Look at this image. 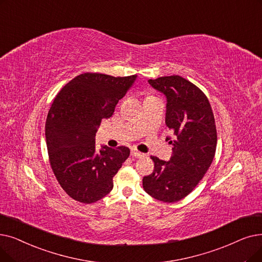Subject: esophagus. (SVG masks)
<instances>
[{
    "label": "esophagus",
    "instance_id": "obj_1",
    "mask_svg": "<svg viewBox=\"0 0 262 262\" xmlns=\"http://www.w3.org/2000/svg\"><path fill=\"white\" fill-rule=\"evenodd\" d=\"M130 154H132V156H133V157H141V156H143V153L138 152L137 150H132Z\"/></svg>",
    "mask_w": 262,
    "mask_h": 262
}]
</instances>
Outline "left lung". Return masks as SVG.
I'll return each mask as SVG.
<instances>
[{"instance_id":"obj_1","label":"left lung","mask_w":262,"mask_h":262,"mask_svg":"<svg viewBox=\"0 0 262 262\" xmlns=\"http://www.w3.org/2000/svg\"><path fill=\"white\" fill-rule=\"evenodd\" d=\"M149 83L167 97L166 125L176 140L169 141L173 145L169 162L151 156L154 170L142 185L159 201L177 202L197 186L213 162L217 144L214 115L206 94L183 77H159Z\"/></svg>"}]
</instances>
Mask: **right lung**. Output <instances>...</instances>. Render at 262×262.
<instances>
[{
  "mask_svg": "<svg viewBox=\"0 0 262 262\" xmlns=\"http://www.w3.org/2000/svg\"><path fill=\"white\" fill-rule=\"evenodd\" d=\"M137 76L113 77L84 73L75 77L55 96L46 121L49 162L66 194L93 203L113 188V177L129 156L126 146L95 149V135L110 118Z\"/></svg>",
  "mask_w": 262,
  "mask_h": 262,
  "instance_id": "1",
  "label": "right lung"
}]
</instances>
